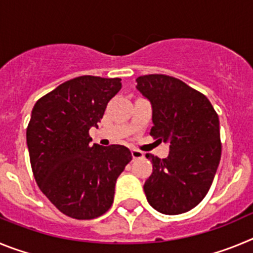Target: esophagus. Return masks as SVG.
<instances>
[{
    "label": "esophagus",
    "instance_id": "esophagus-1",
    "mask_svg": "<svg viewBox=\"0 0 253 253\" xmlns=\"http://www.w3.org/2000/svg\"><path fill=\"white\" fill-rule=\"evenodd\" d=\"M131 156H133L134 160H139V158H143V156H144V154H143V152L139 151V149L133 148L131 149Z\"/></svg>",
    "mask_w": 253,
    "mask_h": 253
}]
</instances>
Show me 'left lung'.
<instances>
[{
  "label": "left lung",
  "instance_id": "obj_1",
  "mask_svg": "<svg viewBox=\"0 0 253 253\" xmlns=\"http://www.w3.org/2000/svg\"><path fill=\"white\" fill-rule=\"evenodd\" d=\"M137 88L152 104L151 135L169 143V157L146 154L153 165L143 186L147 200L169 215L189 211L205 198L219 166L218 114L207 96L171 76H140Z\"/></svg>",
  "mask_w": 253,
  "mask_h": 253
}]
</instances>
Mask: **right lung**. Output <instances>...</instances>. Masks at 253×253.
I'll return each instance as SVG.
<instances>
[{
	"label": "right lung",
	"instance_id": "right-lung-1",
	"mask_svg": "<svg viewBox=\"0 0 253 253\" xmlns=\"http://www.w3.org/2000/svg\"><path fill=\"white\" fill-rule=\"evenodd\" d=\"M120 78L81 76L40 97L31 111L26 143L42 193L59 211L87 220L114 202L116 178L131 161L126 147L90 146L107 102L122 88Z\"/></svg>",
	"mask_w": 253,
	"mask_h": 253
}]
</instances>
